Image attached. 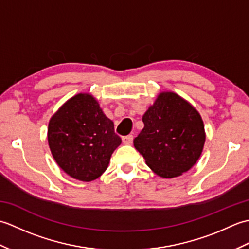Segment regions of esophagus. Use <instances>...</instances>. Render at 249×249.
I'll list each match as a JSON object with an SVG mask.
<instances>
[{"label":"esophagus","instance_id":"esophagus-1","mask_svg":"<svg viewBox=\"0 0 249 249\" xmlns=\"http://www.w3.org/2000/svg\"><path fill=\"white\" fill-rule=\"evenodd\" d=\"M134 140V137L131 135H128V136H125L122 138V141H123L124 144H131V142H133Z\"/></svg>","mask_w":249,"mask_h":249}]
</instances>
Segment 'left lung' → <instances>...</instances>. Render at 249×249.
Listing matches in <instances>:
<instances>
[{
  "mask_svg": "<svg viewBox=\"0 0 249 249\" xmlns=\"http://www.w3.org/2000/svg\"><path fill=\"white\" fill-rule=\"evenodd\" d=\"M142 121L144 127L134 145L157 176L179 177L197 162L205 142L204 124L187 100L173 92H161Z\"/></svg>",
  "mask_w": 249,
  "mask_h": 249,
  "instance_id": "obj_1",
  "label": "left lung"
}]
</instances>
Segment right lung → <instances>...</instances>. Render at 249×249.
<instances>
[{
    "label": "right lung",
    "mask_w": 249,
    "mask_h": 249,
    "mask_svg": "<svg viewBox=\"0 0 249 249\" xmlns=\"http://www.w3.org/2000/svg\"><path fill=\"white\" fill-rule=\"evenodd\" d=\"M121 142L113 122L91 94L75 95L49 121L51 154L63 171L79 181L102 176Z\"/></svg>",
    "instance_id": "1"
}]
</instances>
